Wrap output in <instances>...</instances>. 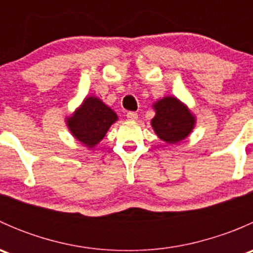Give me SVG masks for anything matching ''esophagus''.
Here are the masks:
<instances>
[{"label":"esophagus","mask_w":253,"mask_h":253,"mask_svg":"<svg viewBox=\"0 0 253 253\" xmlns=\"http://www.w3.org/2000/svg\"><path fill=\"white\" fill-rule=\"evenodd\" d=\"M126 116H127V119L132 120V121H134V120L138 119V114H137V112H134V111H128V112H127Z\"/></svg>","instance_id":"obj_1"}]
</instances>
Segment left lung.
Instances as JSON below:
<instances>
[{
  "label": "left lung",
  "instance_id": "1",
  "mask_svg": "<svg viewBox=\"0 0 253 253\" xmlns=\"http://www.w3.org/2000/svg\"><path fill=\"white\" fill-rule=\"evenodd\" d=\"M155 116L152 127L162 141L175 144L187 138L196 125V117L175 96H165L153 104Z\"/></svg>",
  "mask_w": 253,
  "mask_h": 253
}]
</instances>
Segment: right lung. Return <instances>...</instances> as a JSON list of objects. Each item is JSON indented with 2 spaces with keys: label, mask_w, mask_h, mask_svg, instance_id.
<instances>
[{
  "label": "right lung",
  "mask_w": 253,
  "mask_h": 253,
  "mask_svg": "<svg viewBox=\"0 0 253 253\" xmlns=\"http://www.w3.org/2000/svg\"><path fill=\"white\" fill-rule=\"evenodd\" d=\"M117 115L96 96H86L82 105L66 119L68 129L76 139L93 148L105 137Z\"/></svg>",
  "instance_id": "add662e5"
}]
</instances>
